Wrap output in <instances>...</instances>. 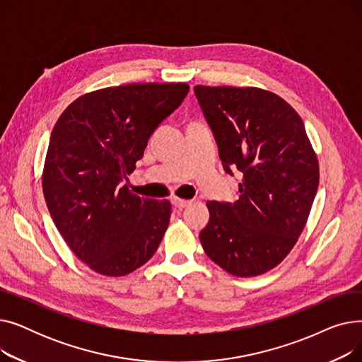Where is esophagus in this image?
<instances>
[{
	"mask_svg": "<svg viewBox=\"0 0 362 362\" xmlns=\"http://www.w3.org/2000/svg\"><path fill=\"white\" fill-rule=\"evenodd\" d=\"M171 204H173L176 208H185V206H187L189 204H191V201H187V199H180V198H171Z\"/></svg>",
	"mask_w": 362,
	"mask_h": 362,
	"instance_id": "esophagus-1",
	"label": "esophagus"
}]
</instances>
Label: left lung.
<instances>
[{"mask_svg": "<svg viewBox=\"0 0 362 362\" xmlns=\"http://www.w3.org/2000/svg\"><path fill=\"white\" fill-rule=\"evenodd\" d=\"M218 144L224 170L243 173L239 199L206 202L199 239L227 273L254 277L288 257L307 224L318 189L315 151L295 108L255 86L194 88Z\"/></svg>", "mask_w": 362, "mask_h": 362, "instance_id": "obj_1", "label": "left lung"}]
</instances>
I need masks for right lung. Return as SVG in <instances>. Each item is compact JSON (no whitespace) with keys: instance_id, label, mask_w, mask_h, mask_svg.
Wrapping results in <instances>:
<instances>
[{"instance_id":"right-lung-1","label":"right lung","mask_w":362,"mask_h":362,"mask_svg":"<svg viewBox=\"0 0 362 362\" xmlns=\"http://www.w3.org/2000/svg\"><path fill=\"white\" fill-rule=\"evenodd\" d=\"M187 92V83L103 88L76 98L57 120L42 191L69 248L95 273L126 276L156 254L171 204L132 194L123 179Z\"/></svg>"}]
</instances>
